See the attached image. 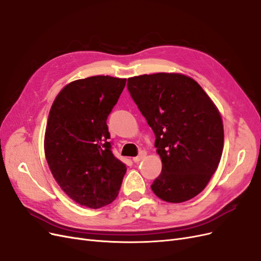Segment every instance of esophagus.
<instances>
[{
    "mask_svg": "<svg viewBox=\"0 0 261 261\" xmlns=\"http://www.w3.org/2000/svg\"><path fill=\"white\" fill-rule=\"evenodd\" d=\"M146 151H140L139 152V154L137 155V156H135V158H133V161L134 162H139V161H141V160H143L144 159V158L146 156Z\"/></svg>",
    "mask_w": 261,
    "mask_h": 261,
    "instance_id": "34e87169",
    "label": "esophagus"
}]
</instances>
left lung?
<instances>
[{
  "label": "left lung",
  "mask_w": 261,
  "mask_h": 261,
  "mask_svg": "<svg viewBox=\"0 0 261 261\" xmlns=\"http://www.w3.org/2000/svg\"><path fill=\"white\" fill-rule=\"evenodd\" d=\"M130 97L152 128L162 171L152 192L168 202L194 198L207 186L223 150V123L201 87L181 74L127 80Z\"/></svg>",
  "instance_id": "1"
}]
</instances>
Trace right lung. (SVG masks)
<instances>
[{
	"instance_id": "right-lung-1",
	"label": "right lung",
	"mask_w": 261,
	"mask_h": 261,
	"mask_svg": "<svg viewBox=\"0 0 261 261\" xmlns=\"http://www.w3.org/2000/svg\"><path fill=\"white\" fill-rule=\"evenodd\" d=\"M126 80L92 76L68 84L50 110L44 151L52 174L66 195L98 209L120 191L126 165L112 152L107 120Z\"/></svg>"
}]
</instances>
